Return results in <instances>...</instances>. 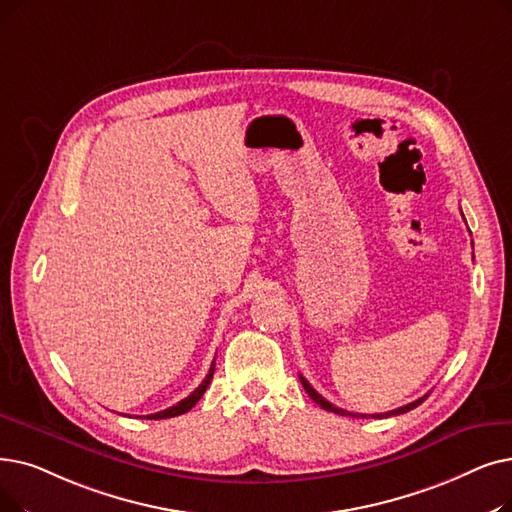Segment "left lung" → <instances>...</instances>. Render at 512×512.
I'll return each mask as SVG.
<instances>
[{
  "mask_svg": "<svg viewBox=\"0 0 512 512\" xmlns=\"http://www.w3.org/2000/svg\"><path fill=\"white\" fill-rule=\"evenodd\" d=\"M299 381H301V385H303V389L307 391V395L311 397V399H314V402L320 406V408H324V410H328V412H335V414H341V416H353V418H366V414H355V412H347V410H343V408H337V406H332L330 402H328V399H324L314 387H311L305 379H303V376L299 374ZM425 399H427V395L425 397H418L416 399V402H412V404H408V406H402V408H397V410H391V412H385V414H370L372 418H383V416H397V414H404V412H410V410H414L416 406H420L422 402H425Z\"/></svg>",
  "mask_w": 512,
  "mask_h": 512,
  "instance_id": "1",
  "label": "left lung"
}]
</instances>
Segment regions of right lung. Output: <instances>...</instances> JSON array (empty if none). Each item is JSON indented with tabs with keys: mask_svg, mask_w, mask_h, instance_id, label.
<instances>
[{
	"mask_svg": "<svg viewBox=\"0 0 512 512\" xmlns=\"http://www.w3.org/2000/svg\"><path fill=\"white\" fill-rule=\"evenodd\" d=\"M213 372H215V362L211 364V368H209V374L205 376V381L198 385L188 397H184L182 402H177L175 406H171V408H167V410H161V412H157V414H148L146 418H150V420H159V418H171V416H180V414H186L188 410H192L194 406H196V402L198 399L203 397V393L207 391V387H209V383H211V379H213Z\"/></svg>",
	"mask_w": 512,
	"mask_h": 512,
	"instance_id": "right-lung-1",
	"label": "right lung"
}]
</instances>
